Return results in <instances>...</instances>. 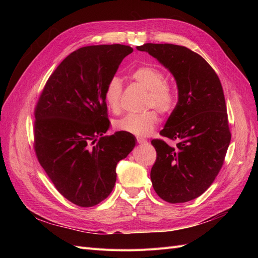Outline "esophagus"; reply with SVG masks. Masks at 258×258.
I'll return each instance as SVG.
<instances>
[{
  "label": "esophagus",
  "mask_w": 258,
  "mask_h": 258,
  "mask_svg": "<svg viewBox=\"0 0 258 258\" xmlns=\"http://www.w3.org/2000/svg\"><path fill=\"white\" fill-rule=\"evenodd\" d=\"M137 142L139 143V144H144V143H146L147 141L145 139H143V138H141V137H137Z\"/></svg>",
  "instance_id": "34e87169"
}]
</instances>
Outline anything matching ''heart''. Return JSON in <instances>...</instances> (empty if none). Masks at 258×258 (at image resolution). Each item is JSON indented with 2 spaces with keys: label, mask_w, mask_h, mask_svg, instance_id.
I'll return each mask as SVG.
<instances>
[{
  "label": "heart",
  "mask_w": 258,
  "mask_h": 258,
  "mask_svg": "<svg viewBox=\"0 0 258 258\" xmlns=\"http://www.w3.org/2000/svg\"><path fill=\"white\" fill-rule=\"evenodd\" d=\"M132 80L147 90L145 99L146 107H155L160 114L167 115L176 105V93L172 86L166 82V76L160 70L152 66H141L131 72ZM122 84L119 77L113 76L107 82L104 90V99L110 110L117 114L121 110ZM158 122V116L154 110L143 113H130L115 121L117 130L136 136H147Z\"/></svg>",
  "instance_id": "b5f03b06"
}]
</instances>
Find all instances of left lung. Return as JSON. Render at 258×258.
<instances>
[{"label": "left lung", "mask_w": 258, "mask_h": 258, "mask_svg": "<svg viewBox=\"0 0 258 258\" xmlns=\"http://www.w3.org/2000/svg\"><path fill=\"white\" fill-rule=\"evenodd\" d=\"M137 48L169 69L178 89L177 104L160 131L177 143L152 141L157 153L151 170L153 187L170 204L190 201L214 182L230 143L221 81L200 54L184 46L147 43Z\"/></svg>", "instance_id": "obj_1"}]
</instances>
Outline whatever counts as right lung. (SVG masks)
<instances>
[{"instance_id":"1","label":"right lung","mask_w":258,"mask_h":258,"mask_svg":"<svg viewBox=\"0 0 258 258\" xmlns=\"http://www.w3.org/2000/svg\"><path fill=\"white\" fill-rule=\"evenodd\" d=\"M130 46H86L70 53L49 76L34 110V151L57 190L89 208L114 188L116 166L136 145L110 127L104 90Z\"/></svg>"}]
</instances>
